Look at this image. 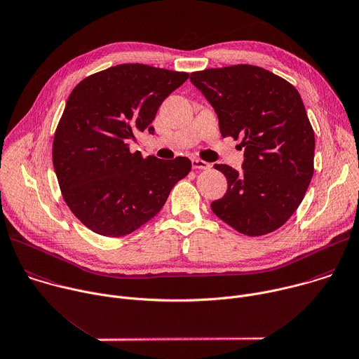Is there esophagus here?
Listing matches in <instances>:
<instances>
[{
    "mask_svg": "<svg viewBox=\"0 0 359 359\" xmlns=\"http://www.w3.org/2000/svg\"><path fill=\"white\" fill-rule=\"evenodd\" d=\"M191 166H193V169H203V170H207V169L211 168L210 163H207V162H204L201 159H197V158L191 159Z\"/></svg>",
    "mask_w": 359,
    "mask_h": 359,
    "instance_id": "1",
    "label": "esophagus"
}]
</instances>
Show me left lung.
I'll list each match as a JSON object with an SVG mask.
<instances>
[{
    "mask_svg": "<svg viewBox=\"0 0 359 359\" xmlns=\"http://www.w3.org/2000/svg\"><path fill=\"white\" fill-rule=\"evenodd\" d=\"M190 81L217 112L219 133L243 138V172L214 165L226 177L212 212L248 236L280 228L300 205L314 173V131L299 91L252 65L194 72Z\"/></svg>",
    "mask_w": 359,
    "mask_h": 359,
    "instance_id": "obj_1",
    "label": "left lung"
}]
</instances>
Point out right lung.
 Listing matches in <instances>:
<instances>
[{
  "mask_svg": "<svg viewBox=\"0 0 359 359\" xmlns=\"http://www.w3.org/2000/svg\"><path fill=\"white\" fill-rule=\"evenodd\" d=\"M187 79L184 72L124 63L86 77L70 93L53 138V168L66 204L93 232H134L189 175L187 158L130 151L138 133L154 134L161 104Z\"/></svg>",
  "mask_w": 359,
  "mask_h": 359,
  "instance_id": "add662e5",
  "label": "right lung"
}]
</instances>
